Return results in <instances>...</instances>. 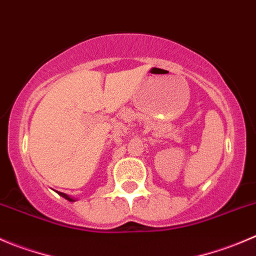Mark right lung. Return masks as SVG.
I'll list each match as a JSON object with an SVG mask.
<instances>
[{"mask_svg":"<svg viewBox=\"0 0 256 256\" xmlns=\"http://www.w3.org/2000/svg\"><path fill=\"white\" fill-rule=\"evenodd\" d=\"M57 192H58V195H61L62 198H65L66 200H68V202H76L75 199H74V198H71V196H68V195H66V194H64V192H60V191H57Z\"/></svg>","mask_w":256,"mask_h":256,"instance_id":"right-lung-1","label":"right lung"}]
</instances>
